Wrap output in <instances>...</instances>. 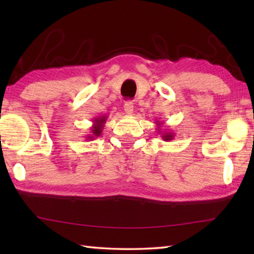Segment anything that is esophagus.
<instances>
[{
  "label": "esophagus",
  "instance_id": "obj_1",
  "mask_svg": "<svg viewBox=\"0 0 254 254\" xmlns=\"http://www.w3.org/2000/svg\"><path fill=\"white\" fill-rule=\"evenodd\" d=\"M124 111H126V113L127 115H132L133 111H134V107H133V103L130 102V101L126 102V104H124Z\"/></svg>",
  "mask_w": 254,
  "mask_h": 254
}]
</instances>
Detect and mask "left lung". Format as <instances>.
<instances>
[{"label": "left lung", "mask_w": 254, "mask_h": 254, "mask_svg": "<svg viewBox=\"0 0 254 254\" xmlns=\"http://www.w3.org/2000/svg\"><path fill=\"white\" fill-rule=\"evenodd\" d=\"M156 126H157V130H158V133L159 134H161V137H162V140L163 141H167V142H169V141H171L175 137V133L173 132V131H170V130H167V128H163V131L161 130V127H162V122H159L158 120L156 122Z\"/></svg>", "instance_id": "left-lung-1"}]
</instances>
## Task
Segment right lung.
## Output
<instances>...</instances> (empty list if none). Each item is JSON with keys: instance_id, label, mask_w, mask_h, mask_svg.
I'll list each match as a JSON object with an SVG mask.
<instances>
[{"instance_id": "right-lung-1", "label": "right lung", "mask_w": 254, "mask_h": 254, "mask_svg": "<svg viewBox=\"0 0 254 254\" xmlns=\"http://www.w3.org/2000/svg\"><path fill=\"white\" fill-rule=\"evenodd\" d=\"M106 120H107L106 115H102V117L94 118L93 126L91 127V128H89V134L85 136L86 141L96 139L97 136H100L102 134V131H103V128H104V124L106 123Z\"/></svg>"}]
</instances>
